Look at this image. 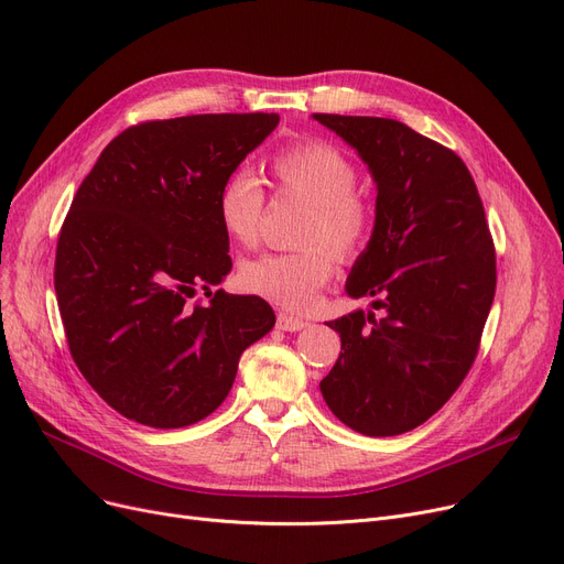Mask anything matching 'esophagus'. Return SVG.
<instances>
[{
  "mask_svg": "<svg viewBox=\"0 0 564 564\" xmlns=\"http://www.w3.org/2000/svg\"><path fill=\"white\" fill-rule=\"evenodd\" d=\"M276 327L281 332H302L308 327V322L297 317V315H290V313H279L276 317Z\"/></svg>",
  "mask_w": 564,
  "mask_h": 564,
  "instance_id": "obj_1",
  "label": "esophagus"
}]
</instances>
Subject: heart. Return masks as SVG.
Here are the masks:
<instances>
[{
	"instance_id": "obj_1",
	"label": "heart",
	"mask_w": 564,
	"mask_h": 564,
	"mask_svg": "<svg viewBox=\"0 0 564 564\" xmlns=\"http://www.w3.org/2000/svg\"><path fill=\"white\" fill-rule=\"evenodd\" d=\"M279 194L308 203L302 217L300 240L306 247L290 253H262L245 260L240 285L285 308H304L336 270V256H357L370 240L375 215L370 203L354 192L357 169L327 141H300L270 160ZM264 189L253 175L240 171L224 183L217 213L232 242L253 247L264 217Z\"/></svg>"
}]
</instances>
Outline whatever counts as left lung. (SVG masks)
I'll return each instance as SVG.
<instances>
[{
	"label": "left lung",
	"mask_w": 564,
	"mask_h": 564,
	"mask_svg": "<svg viewBox=\"0 0 564 564\" xmlns=\"http://www.w3.org/2000/svg\"><path fill=\"white\" fill-rule=\"evenodd\" d=\"M349 143L377 185L375 228L349 297L372 311L327 322L340 357L319 381L334 416L366 436L423 425L459 389L496 292V251L466 164L393 118L313 113Z\"/></svg>",
	"instance_id": "left-lung-1"
}]
</instances>
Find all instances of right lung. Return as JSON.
<instances>
[{
	"mask_svg": "<svg viewBox=\"0 0 564 564\" xmlns=\"http://www.w3.org/2000/svg\"><path fill=\"white\" fill-rule=\"evenodd\" d=\"M279 113H198L118 134L79 185L56 242L54 290L73 359L121 416L158 430L226 400L274 311L228 294L217 198ZM203 289L210 305L188 300Z\"/></svg>",
	"mask_w": 564,
	"mask_h": 564,
	"instance_id": "right-lung-1",
	"label": "right lung"
}]
</instances>
